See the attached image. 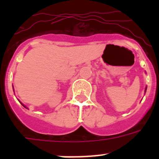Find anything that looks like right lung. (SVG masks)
I'll return each mask as SVG.
<instances>
[{
  "mask_svg": "<svg viewBox=\"0 0 159 159\" xmlns=\"http://www.w3.org/2000/svg\"><path fill=\"white\" fill-rule=\"evenodd\" d=\"M21 104H22V103H21ZM22 105H23V104H22ZM23 106H24V105H23ZM24 107H25V106H24Z\"/></svg>",
  "mask_w": 159,
  "mask_h": 159,
  "instance_id": "add662e5",
  "label": "right lung"
}]
</instances>
